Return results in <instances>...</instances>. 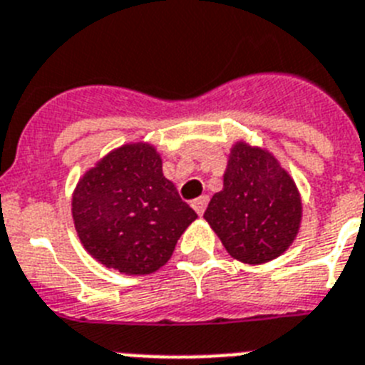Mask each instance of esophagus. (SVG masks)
Masks as SVG:
<instances>
[{"label": "esophagus", "mask_w": 365, "mask_h": 365, "mask_svg": "<svg viewBox=\"0 0 365 365\" xmlns=\"http://www.w3.org/2000/svg\"><path fill=\"white\" fill-rule=\"evenodd\" d=\"M207 202H209V196H200V198H196V200H192V209H195L196 213L204 215L205 207H207Z\"/></svg>", "instance_id": "obj_1"}]
</instances>
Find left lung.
I'll return each mask as SVG.
<instances>
[{"label":"left lung","mask_w":365,"mask_h":365,"mask_svg":"<svg viewBox=\"0 0 365 365\" xmlns=\"http://www.w3.org/2000/svg\"><path fill=\"white\" fill-rule=\"evenodd\" d=\"M204 218L233 259L262 264L294 242L301 224V196L290 174L268 150L233 145L224 189Z\"/></svg>","instance_id":"left-lung-1"}]
</instances>
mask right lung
<instances>
[{
  "mask_svg": "<svg viewBox=\"0 0 365 365\" xmlns=\"http://www.w3.org/2000/svg\"><path fill=\"white\" fill-rule=\"evenodd\" d=\"M71 211L91 257L128 275L160 270L196 218L148 143L123 145L88 170L73 192Z\"/></svg>",
  "mask_w": 365,
  "mask_h": 365,
  "instance_id": "1",
  "label": "right lung"
}]
</instances>
